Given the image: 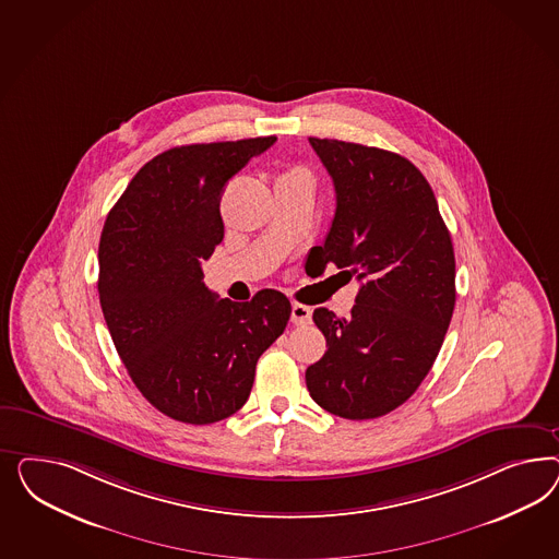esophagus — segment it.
<instances>
[{"mask_svg": "<svg viewBox=\"0 0 559 559\" xmlns=\"http://www.w3.org/2000/svg\"><path fill=\"white\" fill-rule=\"evenodd\" d=\"M290 322L295 323V325H307V323L311 322V309L307 305H290Z\"/></svg>", "mask_w": 559, "mask_h": 559, "instance_id": "esophagus-1", "label": "esophagus"}]
</instances>
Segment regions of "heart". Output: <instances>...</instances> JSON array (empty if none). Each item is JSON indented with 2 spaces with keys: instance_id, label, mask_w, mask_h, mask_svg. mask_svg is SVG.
Returning a JSON list of instances; mask_svg holds the SVG:
<instances>
[{
  "instance_id": "b5f03b06",
  "label": "heart",
  "mask_w": 559,
  "mask_h": 559,
  "mask_svg": "<svg viewBox=\"0 0 559 559\" xmlns=\"http://www.w3.org/2000/svg\"><path fill=\"white\" fill-rule=\"evenodd\" d=\"M297 174H304L301 169H288L287 174H283V178H288V176H297Z\"/></svg>"
}]
</instances>
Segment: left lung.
I'll use <instances>...</instances> for the list:
<instances>
[{
	"mask_svg": "<svg viewBox=\"0 0 559 559\" xmlns=\"http://www.w3.org/2000/svg\"><path fill=\"white\" fill-rule=\"evenodd\" d=\"M336 188L311 254L360 283L348 318L320 307L325 355L305 371L313 402L348 420L390 414L437 360L455 309V252L423 171L397 153L309 136ZM340 272V274H342Z\"/></svg>",
	"mask_w": 559,
	"mask_h": 559,
	"instance_id": "obj_1",
	"label": "left lung"
}]
</instances>
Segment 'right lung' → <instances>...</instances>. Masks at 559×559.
Wrapping results in <instances>:
<instances>
[{"label": "right lung", "mask_w": 559, "mask_h": 559, "mask_svg": "<svg viewBox=\"0 0 559 559\" xmlns=\"http://www.w3.org/2000/svg\"><path fill=\"white\" fill-rule=\"evenodd\" d=\"M276 136L182 145L139 169L102 229V313L136 390L178 423L213 424L250 397L255 362L290 318L281 290L219 299L203 264L223 239L221 192Z\"/></svg>", "instance_id": "add662e5"}]
</instances>
